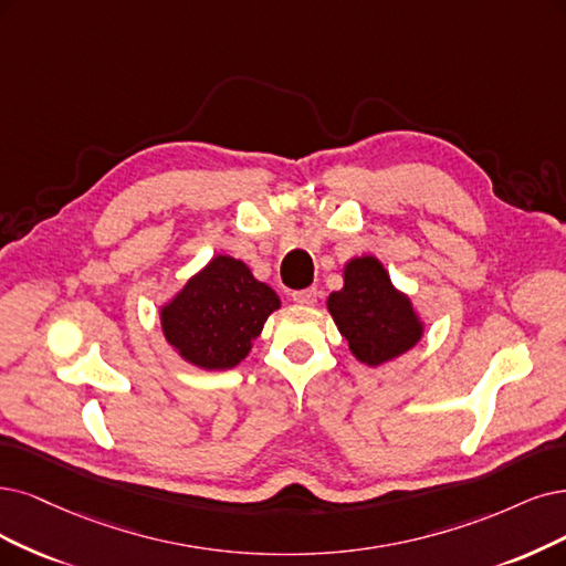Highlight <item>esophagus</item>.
I'll return each instance as SVG.
<instances>
[{
  "label": "esophagus",
  "instance_id": "obj_1",
  "mask_svg": "<svg viewBox=\"0 0 566 566\" xmlns=\"http://www.w3.org/2000/svg\"><path fill=\"white\" fill-rule=\"evenodd\" d=\"M291 298L298 305H315L317 303V289H301V291H291Z\"/></svg>",
  "mask_w": 566,
  "mask_h": 566
}]
</instances>
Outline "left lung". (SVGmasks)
I'll return each instance as SVG.
<instances>
[{"mask_svg": "<svg viewBox=\"0 0 566 566\" xmlns=\"http://www.w3.org/2000/svg\"><path fill=\"white\" fill-rule=\"evenodd\" d=\"M328 312L354 357L380 366L422 338V324L410 301L391 286L375 256L354 259L345 268V286L328 296Z\"/></svg>", "mask_w": 566, "mask_h": 566, "instance_id": "8db88e82", "label": "left lung"}]
</instances>
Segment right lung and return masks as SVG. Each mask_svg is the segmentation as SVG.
Masks as SVG:
<instances>
[{
  "mask_svg": "<svg viewBox=\"0 0 566 566\" xmlns=\"http://www.w3.org/2000/svg\"><path fill=\"white\" fill-rule=\"evenodd\" d=\"M280 298L251 270L230 256L212 259L163 307L165 338L181 357L205 370L238 366Z\"/></svg>",
  "mask_w": 566,
  "mask_h": 566,
  "instance_id": "obj_1",
  "label": "right lung"
}]
</instances>
